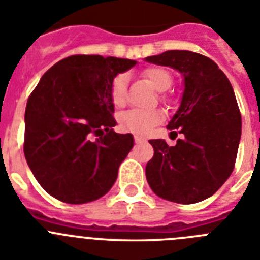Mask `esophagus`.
<instances>
[{"label":"esophagus","mask_w":260,"mask_h":260,"mask_svg":"<svg viewBox=\"0 0 260 260\" xmlns=\"http://www.w3.org/2000/svg\"><path fill=\"white\" fill-rule=\"evenodd\" d=\"M134 141H135V143H143V142H146V139L142 137H138V135H135Z\"/></svg>","instance_id":"obj_1"}]
</instances>
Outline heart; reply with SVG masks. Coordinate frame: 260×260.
Segmentation results:
<instances>
[{"instance_id": "obj_1", "label": "heart", "mask_w": 260, "mask_h": 260, "mask_svg": "<svg viewBox=\"0 0 260 260\" xmlns=\"http://www.w3.org/2000/svg\"><path fill=\"white\" fill-rule=\"evenodd\" d=\"M143 75L156 91H167L173 83L171 73L162 68H148L143 71ZM127 95V80L123 74L117 75L110 87V98L116 107H122L126 103ZM164 118V113L158 109H130L119 116V127L123 132L134 133L138 135H146L160 123Z\"/></svg>"}]
</instances>
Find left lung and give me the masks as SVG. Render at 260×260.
<instances>
[{"label":"left lung","mask_w":260,"mask_h":260,"mask_svg":"<svg viewBox=\"0 0 260 260\" xmlns=\"http://www.w3.org/2000/svg\"><path fill=\"white\" fill-rule=\"evenodd\" d=\"M144 59L183 77L181 104L167 126L183 138L176 146L151 139L155 153L146 167L148 185L167 201H204L228 180L237 157L242 121L233 87L219 66L199 53L167 50Z\"/></svg>","instance_id":"left-lung-1"}]
</instances>
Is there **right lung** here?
I'll use <instances>...</instances> for the list:
<instances>
[{
    "label": "right lung",
    "mask_w": 260,
    "mask_h": 260,
    "mask_svg": "<svg viewBox=\"0 0 260 260\" xmlns=\"http://www.w3.org/2000/svg\"><path fill=\"white\" fill-rule=\"evenodd\" d=\"M137 61L70 56L53 65L29 96L24 156L41 187L56 199L83 204L107 194L132 151V134L113 130L110 87Z\"/></svg>",
    "instance_id": "add662e5"
}]
</instances>
